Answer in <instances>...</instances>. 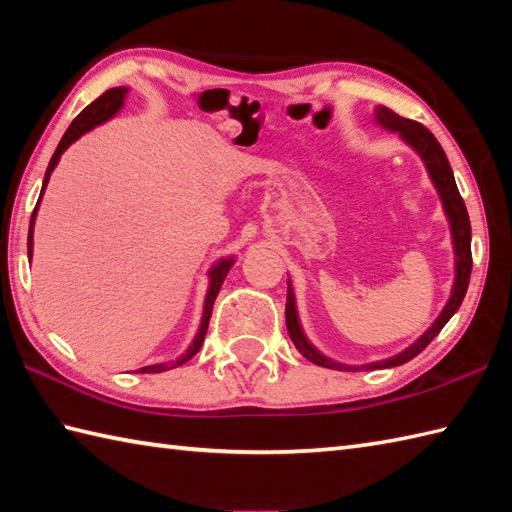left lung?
Listing matches in <instances>:
<instances>
[{"instance_id": "obj_1", "label": "left lung", "mask_w": 512, "mask_h": 512, "mask_svg": "<svg viewBox=\"0 0 512 512\" xmlns=\"http://www.w3.org/2000/svg\"><path fill=\"white\" fill-rule=\"evenodd\" d=\"M377 122L383 124L385 129L396 131L401 135V138L412 146V149L423 157V162L427 166V173L434 181V186L438 190V195L442 199V206H445L447 212V219L451 225V238H453V249H456V282H453V289H451V298L447 302L445 309L438 315V320L431 324L429 331L418 339L416 344H412L407 350H403L401 355H396L392 359H385V361H377V363H370V366H361V368H394V366H401V363L414 359L418 352H423L427 348V344L434 339L440 331L442 326H445L451 315L460 309V304L464 300V295H467V287H469V280H471V267H473V258H471V223H469V212L467 206H464V201L458 192L456 186V179H453V170L449 166V160L445 151H442V146L438 144V140L434 138V133L429 129H425L420 122L414 120H407L401 118L399 113H394L388 107H379L377 109ZM287 331L291 342L295 344L302 355L317 363V366L322 368H333V370H361V368H352V366H342V363H335L328 357H324L322 352H317L311 344L309 339L304 337L302 328H300V320H298V311H295V298H293V289L289 285L287 289Z\"/></svg>"}]
</instances>
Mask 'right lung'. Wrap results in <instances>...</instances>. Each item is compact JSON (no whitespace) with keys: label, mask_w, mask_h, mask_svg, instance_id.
<instances>
[{"label":"right lung","mask_w":512,"mask_h":512,"mask_svg":"<svg viewBox=\"0 0 512 512\" xmlns=\"http://www.w3.org/2000/svg\"><path fill=\"white\" fill-rule=\"evenodd\" d=\"M127 92H129L127 87H113V89H107V92L102 94V96H98V98L92 102V105H87L81 113H78V116L74 118V122L70 124V127H67V131H65V135L61 138L59 146H56V151H54L52 160H50V164H48V170H45L43 188H41V197H43V190H45V186H48V181H50V175H52L54 166L59 164L61 155H63V151L67 149V146H70L72 142H76L78 138H81L83 133L92 131L94 127H98V124H102L105 120H109V118L113 116V113H118V111H120V107L124 105V96H127ZM41 197H39V201H37V206H34V210H32V217H30V232H28V258H32V227H34V217H37V210H39ZM232 265H234V258H223V260H219V263L210 269V289H208V295H206V304H203V317H201L199 333H197V337H195V342L190 344V348L184 352V355H181V357H179V359H175V361H170V363H157V366H144V368H140L138 372H149V374H151V372H164V370H170V368H177V366H181V363H186L188 359H192V357L197 355L199 348H201V344H203V339H206V333H208V324H210V315H212L214 300H217L219 289H221V285H223V280H225V276H227V271L232 269Z\"/></svg>","instance_id":"obj_1"}]
</instances>
